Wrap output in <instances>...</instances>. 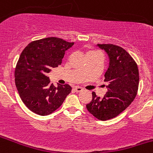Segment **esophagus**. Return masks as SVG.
Wrapping results in <instances>:
<instances>
[{
  "instance_id": "34e87169",
  "label": "esophagus",
  "mask_w": 153,
  "mask_h": 153,
  "mask_svg": "<svg viewBox=\"0 0 153 153\" xmlns=\"http://www.w3.org/2000/svg\"><path fill=\"white\" fill-rule=\"evenodd\" d=\"M73 90H75V92H77V93H79V92H81V91H82L83 90H84V89L82 88V87H78V86H76V87H75L73 88Z\"/></svg>"
}]
</instances>
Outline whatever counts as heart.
<instances>
[{
  "label": "heart",
  "mask_w": 153,
  "mask_h": 153,
  "mask_svg": "<svg viewBox=\"0 0 153 153\" xmlns=\"http://www.w3.org/2000/svg\"><path fill=\"white\" fill-rule=\"evenodd\" d=\"M99 54V52L96 51H90L87 52V55H93V54Z\"/></svg>",
  "instance_id": "heart-1"
}]
</instances>
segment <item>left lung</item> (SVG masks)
<instances>
[{
	"instance_id": "1",
	"label": "left lung",
	"mask_w": 153,
	"mask_h": 153,
	"mask_svg": "<svg viewBox=\"0 0 153 153\" xmlns=\"http://www.w3.org/2000/svg\"><path fill=\"white\" fill-rule=\"evenodd\" d=\"M109 57V66L105 74L108 92L103 98L93 92L91 102L86 105L96 118L105 121L116 117L135 99L139 85L137 65L121 47L113 44H98Z\"/></svg>"
}]
</instances>
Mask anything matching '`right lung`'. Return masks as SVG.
<instances>
[{
  "label": "right lung",
  "instance_id": "obj_1",
  "mask_svg": "<svg viewBox=\"0 0 153 153\" xmlns=\"http://www.w3.org/2000/svg\"><path fill=\"white\" fill-rule=\"evenodd\" d=\"M73 45L60 38L48 37L33 41L22 52L15 69V82L21 99L32 112L48 115L70 93L69 84L54 87L46 75L61 64L65 51Z\"/></svg>",
  "mask_w": 153,
  "mask_h": 153
}]
</instances>
